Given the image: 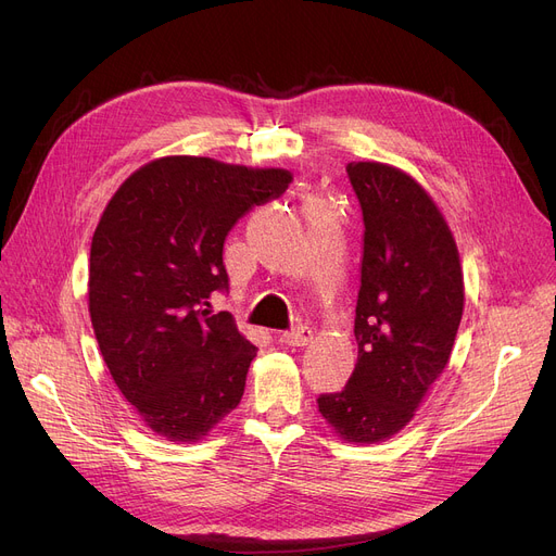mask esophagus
Listing matches in <instances>:
<instances>
[{
    "mask_svg": "<svg viewBox=\"0 0 556 556\" xmlns=\"http://www.w3.org/2000/svg\"><path fill=\"white\" fill-rule=\"evenodd\" d=\"M313 340V331L308 327H295L281 336V342L288 346H306Z\"/></svg>",
    "mask_w": 556,
    "mask_h": 556,
    "instance_id": "esophagus-1",
    "label": "esophagus"
}]
</instances>
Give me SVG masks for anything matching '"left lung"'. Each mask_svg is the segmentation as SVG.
Here are the masks:
<instances>
[{
  "mask_svg": "<svg viewBox=\"0 0 556 556\" xmlns=\"http://www.w3.org/2000/svg\"><path fill=\"white\" fill-rule=\"evenodd\" d=\"M363 210L354 336L358 363L342 392L319 394V415L344 442L396 434L448 365L464 311L453 233L426 189L396 166L346 164Z\"/></svg>",
  "mask_w": 556,
  "mask_h": 556,
  "instance_id": "left-lung-1",
  "label": "left lung"
}]
</instances>
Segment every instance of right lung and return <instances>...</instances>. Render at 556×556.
I'll return each mask as SVG.
<instances>
[{
    "label": "right lung",
    "mask_w": 556,
    "mask_h": 556,
    "mask_svg": "<svg viewBox=\"0 0 556 556\" xmlns=\"http://www.w3.org/2000/svg\"><path fill=\"white\" fill-rule=\"evenodd\" d=\"M293 175L170 155L116 189L90 250V317L112 381L168 442H198L241 403L256 346L210 300L227 290L223 243Z\"/></svg>",
    "instance_id": "obj_1"
}]
</instances>
